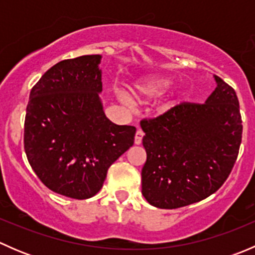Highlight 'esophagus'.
Segmentation results:
<instances>
[{"instance_id":"1","label":"esophagus","mask_w":255,"mask_h":255,"mask_svg":"<svg viewBox=\"0 0 255 255\" xmlns=\"http://www.w3.org/2000/svg\"><path fill=\"white\" fill-rule=\"evenodd\" d=\"M143 135H144L143 130L138 129V130H137V133H135V137H134V143H135V144H140V143H142Z\"/></svg>"}]
</instances>
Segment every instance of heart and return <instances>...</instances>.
<instances>
[{"label":"heart","instance_id":"b5f03b06","mask_svg":"<svg viewBox=\"0 0 255 255\" xmlns=\"http://www.w3.org/2000/svg\"><path fill=\"white\" fill-rule=\"evenodd\" d=\"M173 84V79L168 76H150V78L140 79L139 81L134 82L130 87V95L135 100L139 101H146V100L155 99L161 96L169 90V87ZM123 101L128 102L129 97L123 95Z\"/></svg>","mask_w":255,"mask_h":255}]
</instances>
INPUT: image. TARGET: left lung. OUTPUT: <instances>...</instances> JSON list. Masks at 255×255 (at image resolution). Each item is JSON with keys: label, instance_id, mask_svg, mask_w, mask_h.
<instances>
[{"label": "left lung", "instance_id": "obj_1", "mask_svg": "<svg viewBox=\"0 0 255 255\" xmlns=\"http://www.w3.org/2000/svg\"><path fill=\"white\" fill-rule=\"evenodd\" d=\"M205 104L184 102L140 122L146 161L142 194L158 208L173 210L217 191L237 160L242 117L236 91L215 75Z\"/></svg>", "mask_w": 255, "mask_h": 255}]
</instances>
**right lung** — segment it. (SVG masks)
Returning <instances> with one entry per match:
<instances>
[{
  "label": "right lung",
  "instance_id": "add662e5",
  "mask_svg": "<svg viewBox=\"0 0 255 255\" xmlns=\"http://www.w3.org/2000/svg\"><path fill=\"white\" fill-rule=\"evenodd\" d=\"M101 58L51 66L33 86L25 113L30 166L48 189L76 200L95 196L110 166L134 143L135 127L115 125L104 112Z\"/></svg>",
  "mask_w": 255,
  "mask_h": 255
}]
</instances>
